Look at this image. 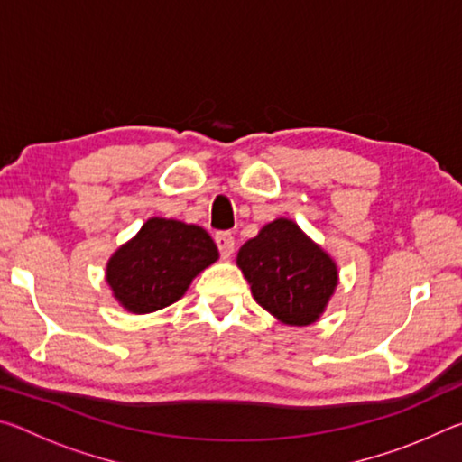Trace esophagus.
<instances>
[{
  "instance_id": "34e87169",
  "label": "esophagus",
  "mask_w": 462,
  "mask_h": 462,
  "mask_svg": "<svg viewBox=\"0 0 462 462\" xmlns=\"http://www.w3.org/2000/svg\"><path fill=\"white\" fill-rule=\"evenodd\" d=\"M214 238H216L217 248H220V254L224 256V259H230L234 253V245H236V242H234L232 232H216Z\"/></svg>"
}]
</instances>
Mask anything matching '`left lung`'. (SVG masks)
Segmentation results:
<instances>
[{
    "mask_svg": "<svg viewBox=\"0 0 462 462\" xmlns=\"http://www.w3.org/2000/svg\"><path fill=\"white\" fill-rule=\"evenodd\" d=\"M236 263L256 303L291 326L316 322L338 283L330 256L283 217L248 240Z\"/></svg>",
    "mask_w": 462,
    "mask_h": 462,
    "instance_id": "1",
    "label": "left lung"
}]
</instances>
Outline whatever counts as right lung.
<instances>
[{
  "instance_id": "1",
  "label": "right lung",
  "mask_w": 462,
  "mask_h": 462,
  "mask_svg": "<svg viewBox=\"0 0 462 462\" xmlns=\"http://www.w3.org/2000/svg\"><path fill=\"white\" fill-rule=\"evenodd\" d=\"M216 259L214 240L199 226L152 217L109 259L106 279L124 308L148 314L175 303Z\"/></svg>"
}]
</instances>
